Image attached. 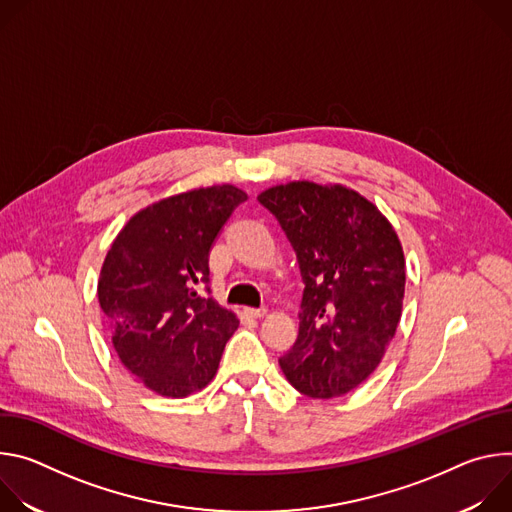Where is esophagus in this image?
<instances>
[{"label": "esophagus", "mask_w": 512, "mask_h": 512, "mask_svg": "<svg viewBox=\"0 0 512 512\" xmlns=\"http://www.w3.org/2000/svg\"><path fill=\"white\" fill-rule=\"evenodd\" d=\"M245 314L251 318H263L267 314L265 308H245Z\"/></svg>", "instance_id": "esophagus-1"}]
</instances>
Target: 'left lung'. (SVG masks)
<instances>
[{"mask_svg":"<svg viewBox=\"0 0 512 512\" xmlns=\"http://www.w3.org/2000/svg\"><path fill=\"white\" fill-rule=\"evenodd\" d=\"M298 257L300 332L279 358L287 381L314 399L367 381L395 336L405 259L391 223L344 186L289 182L259 194Z\"/></svg>","mask_w":512,"mask_h":512,"instance_id":"8db88e82","label":"left lung"}]
</instances>
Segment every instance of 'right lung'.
Segmentation results:
<instances>
[{"mask_svg":"<svg viewBox=\"0 0 512 512\" xmlns=\"http://www.w3.org/2000/svg\"><path fill=\"white\" fill-rule=\"evenodd\" d=\"M247 194L231 184L190 190L139 210L113 241L99 304L125 369L164 397H188L216 375L239 326L210 298L208 255Z\"/></svg>","mask_w":512,"mask_h":512,"instance_id":"obj_1","label":"right lung"}]
</instances>
